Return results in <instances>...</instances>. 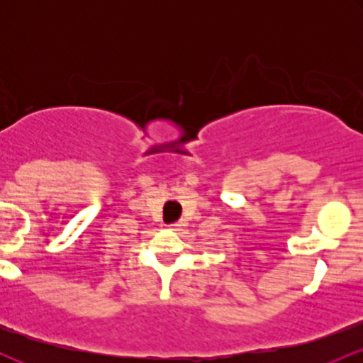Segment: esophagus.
<instances>
[{
	"instance_id": "34e87169",
	"label": "esophagus",
	"mask_w": 363,
	"mask_h": 363,
	"mask_svg": "<svg viewBox=\"0 0 363 363\" xmlns=\"http://www.w3.org/2000/svg\"><path fill=\"white\" fill-rule=\"evenodd\" d=\"M170 228H172V230H176V232H179V230H184L186 228V222H176L174 225H170Z\"/></svg>"
}]
</instances>
